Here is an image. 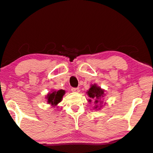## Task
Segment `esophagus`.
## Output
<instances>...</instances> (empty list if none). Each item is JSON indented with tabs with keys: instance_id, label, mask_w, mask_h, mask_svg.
I'll return each instance as SVG.
<instances>
[{
	"instance_id": "esophagus-1",
	"label": "esophagus",
	"mask_w": 153,
	"mask_h": 153,
	"mask_svg": "<svg viewBox=\"0 0 153 153\" xmlns=\"http://www.w3.org/2000/svg\"><path fill=\"white\" fill-rule=\"evenodd\" d=\"M71 91L73 93H79L80 92V89H79V88H73L71 89Z\"/></svg>"
}]
</instances>
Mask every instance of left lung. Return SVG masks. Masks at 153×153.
I'll return each mask as SVG.
<instances>
[{"label": "left lung", "instance_id": "1", "mask_svg": "<svg viewBox=\"0 0 153 153\" xmlns=\"http://www.w3.org/2000/svg\"><path fill=\"white\" fill-rule=\"evenodd\" d=\"M104 89L101 88L100 86L97 85V84L91 85V88L89 90L86 92L88 96L89 97L88 99V102H91L93 101L94 102L95 106L93 107V109L99 110H101V108L103 107L106 103L104 102L103 105V97L105 96V93Z\"/></svg>", "mask_w": 153, "mask_h": 153}]
</instances>
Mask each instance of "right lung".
<instances>
[{
  "mask_svg": "<svg viewBox=\"0 0 153 153\" xmlns=\"http://www.w3.org/2000/svg\"><path fill=\"white\" fill-rule=\"evenodd\" d=\"M65 94V91L64 90H59V91H55V90H51L50 92L45 95V99L48 104L51 105V106L55 107L58 105L59 102L62 101L63 95Z\"/></svg>",
  "mask_w": 153,
  "mask_h": 153,
  "instance_id": "add662e5",
  "label": "right lung"
}]
</instances>
